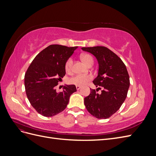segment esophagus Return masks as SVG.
<instances>
[{"label":"esophagus","instance_id":"34e87169","mask_svg":"<svg viewBox=\"0 0 156 156\" xmlns=\"http://www.w3.org/2000/svg\"><path fill=\"white\" fill-rule=\"evenodd\" d=\"M76 88H77V90H79L81 88V86H76Z\"/></svg>","mask_w":156,"mask_h":156}]
</instances>
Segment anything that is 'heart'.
<instances>
[{
  "label": "heart",
  "mask_w": 156,
  "mask_h": 156,
  "mask_svg": "<svg viewBox=\"0 0 156 156\" xmlns=\"http://www.w3.org/2000/svg\"><path fill=\"white\" fill-rule=\"evenodd\" d=\"M81 58L83 62L88 66L93 65L94 58L92 56L89 54H83L81 55ZM73 59L72 58H69L64 65L65 71L66 73H71L73 69ZM93 79L92 75H75L68 79L69 84H75L76 86H84L87 84L89 81H90Z\"/></svg>",
  "instance_id": "obj_1"
}]
</instances>
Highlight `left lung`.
<instances>
[{"instance_id": "obj_1", "label": "left lung", "mask_w": 156, "mask_h": 156, "mask_svg": "<svg viewBox=\"0 0 156 156\" xmlns=\"http://www.w3.org/2000/svg\"><path fill=\"white\" fill-rule=\"evenodd\" d=\"M96 56L99 63L98 77L93 83L99 88L91 89L84 98V105L98 119H106L119 109L127 97L129 77L126 65L119 56L104 46L82 48ZM102 93L98 94V89Z\"/></svg>"}]
</instances>
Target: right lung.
I'll return each mask as SVG.
<instances>
[{"label": "right lung", "mask_w": 156, "mask_h": 156, "mask_svg": "<svg viewBox=\"0 0 156 156\" xmlns=\"http://www.w3.org/2000/svg\"><path fill=\"white\" fill-rule=\"evenodd\" d=\"M77 48L50 45L36 55L28 68L25 75L26 94L41 115L51 117L63 111L70 96L77 91L74 84L65 85L60 92L55 88L66 74V62Z\"/></svg>", "instance_id": "obj_1"}]
</instances>
